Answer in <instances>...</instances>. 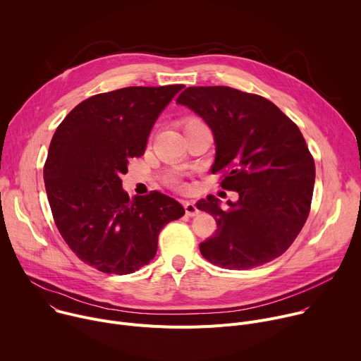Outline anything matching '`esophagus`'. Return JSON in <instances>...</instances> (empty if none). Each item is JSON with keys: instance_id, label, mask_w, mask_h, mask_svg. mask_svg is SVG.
<instances>
[{"instance_id": "esophagus-1", "label": "esophagus", "mask_w": 361, "mask_h": 361, "mask_svg": "<svg viewBox=\"0 0 361 361\" xmlns=\"http://www.w3.org/2000/svg\"><path fill=\"white\" fill-rule=\"evenodd\" d=\"M184 210H185V214L188 217H194L198 214V209L195 207V202L194 201H185L184 202Z\"/></svg>"}]
</instances>
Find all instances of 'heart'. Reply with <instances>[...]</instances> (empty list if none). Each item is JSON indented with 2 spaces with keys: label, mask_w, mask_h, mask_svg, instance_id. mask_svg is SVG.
<instances>
[{
  "label": "heart",
  "mask_w": 361,
  "mask_h": 361,
  "mask_svg": "<svg viewBox=\"0 0 361 361\" xmlns=\"http://www.w3.org/2000/svg\"><path fill=\"white\" fill-rule=\"evenodd\" d=\"M198 121H200L198 118H188V120H185L184 127H185V126H188V124H192V123H198Z\"/></svg>",
  "instance_id": "obj_1"
}]
</instances>
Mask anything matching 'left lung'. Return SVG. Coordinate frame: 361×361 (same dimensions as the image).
<instances>
[{
	"label": "left lung",
	"instance_id": "obj_1",
	"mask_svg": "<svg viewBox=\"0 0 361 361\" xmlns=\"http://www.w3.org/2000/svg\"><path fill=\"white\" fill-rule=\"evenodd\" d=\"M209 124L216 140L213 174L238 200L197 202L216 233L200 244L204 259L248 270L280 257L301 231L312 207L316 166L298 127L262 95L231 87H188L177 98Z\"/></svg>",
	"mask_w": 361,
	"mask_h": 361
}]
</instances>
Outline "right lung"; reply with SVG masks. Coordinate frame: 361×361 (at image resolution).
Returning <instances> with one entry per match:
<instances>
[{"label":"right lung","mask_w":361,"mask_h":361,"mask_svg":"<svg viewBox=\"0 0 361 361\" xmlns=\"http://www.w3.org/2000/svg\"><path fill=\"white\" fill-rule=\"evenodd\" d=\"M126 87L92 95L57 127L44 164L56 226L73 252L107 274H130L157 252L166 224L184 216L159 191L134 197L123 190L128 161L141 157L160 113L183 88Z\"/></svg>","instance_id":"1"}]
</instances>
